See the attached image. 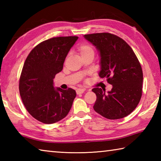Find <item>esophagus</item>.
<instances>
[{"mask_svg": "<svg viewBox=\"0 0 161 161\" xmlns=\"http://www.w3.org/2000/svg\"><path fill=\"white\" fill-rule=\"evenodd\" d=\"M84 91H85V89H80H80H77V91H76V92H77V94H83Z\"/></svg>", "mask_w": 161, "mask_h": 161, "instance_id": "obj_1", "label": "esophagus"}]
</instances>
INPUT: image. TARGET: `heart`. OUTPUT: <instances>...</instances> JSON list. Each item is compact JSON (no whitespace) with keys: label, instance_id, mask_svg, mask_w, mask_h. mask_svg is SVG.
<instances>
[{"label":"heart","instance_id":"b5f03b06","mask_svg":"<svg viewBox=\"0 0 161 161\" xmlns=\"http://www.w3.org/2000/svg\"><path fill=\"white\" fill-rule=\"evenodd\" d=\"M78 50L80 51L81 57L89 54H94V48L92 47L91 45L88 44V43H83L80 45V47H78Z\"/></svg>","mask_w":161,"mask_h":161}]
</instances>
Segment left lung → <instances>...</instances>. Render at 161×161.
Listing matches in <instances>:
<instances>
[{
    "instance_id": "1",
    "label": "left lung",
    "mask_w": 161,
    "mask_h": 161,
    "mask_svg": "<svg viewBox=\"0 0 161 161\" xmlns=\"http://www.w3.org/2000/svg\"><path fill=\"white\" fill-rule=\"evenodd\" d=\"M99 53V75L112 85L111 91L99 87L94 111L108 119H122L135 109L142 96L143 71L131 47L121 37L102 32L84 35Z\"/></svg>"
}]
</instances>
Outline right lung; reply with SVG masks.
<instances>
[{"label": "right lung", "mask_w": 161, "mask_h": 161, "mask_svg": "<svg viewBox=\"0 0 161 161\" xmlns=\"http://www.w3.org/2000/svg\"><path fill=\"white\" fill-rule=\"evenodd\" d=\"M77 36L58 37L43 41L27 57L19 81L22 101L29 114L42 123H56L66 116L76 97L69 88H54L53 80L63 69Z\"/></svg>", "instance_id": "right-lung-1"}]
</instances>
